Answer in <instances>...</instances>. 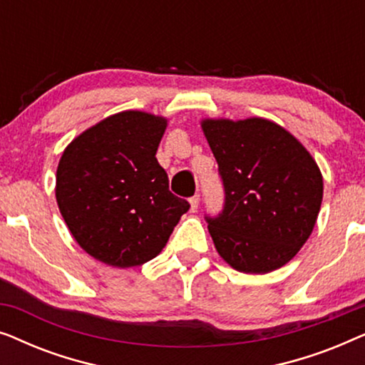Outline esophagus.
Returning <instances> with one entry per match:
<instances>
[{"instance_id": "1", "label": "esophagus", "mask_w": 365, "mask_h": 365, "mask_svg": "<svg viewBox=\"0 0 365 365\" xmlns=\"http://www.w3.org/2000/svg\"><path fill=\"white\" fill-rule=\"evenodd\" d=\"M199 199H201V197H199V194H194V196H192L191 199H189V202H191V209H192V211H196V209L199 207Z\"/></svg>"}]
</instances>
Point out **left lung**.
Instances as JSON below:
<instances>
[{"mask_svg": "<svg viewBox=\"0 0 365 365\" xmlns=\"http://www.w3.org/2000/svg\"><path fill=\"white\" fill-rule=\"evenodd\" d=\"M202 129L224 187L222 211L204 216L217 252L246 274L282 267L311 236L321 209L316 161L267 119H206Z\"/></svg>", "mask_w": 365, "mask_h": 365, "instance_id": "obj_1", "label": "left lung"}]
</instances>
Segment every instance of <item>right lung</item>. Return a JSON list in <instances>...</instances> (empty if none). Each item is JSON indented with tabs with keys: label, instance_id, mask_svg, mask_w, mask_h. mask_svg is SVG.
<instances>
[{
	"label": "right lung",
	"instance_id": "1",
	"mask_svg": "<svg viewBox=\"0 0 365 365\" xmlns=\"http://www.w3.org/2000/svg\"><path fill=\"white\" fill-rule=\"evenodd\" d=\"M166 119L124 111L98 123L64 149L56 201L76 242L98 261L133 267L166 246L186 199L169 191L156 151Z\"/></svg>",
	"mask_w": 365,
	"mask_h": 365
}]
</instances>
